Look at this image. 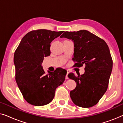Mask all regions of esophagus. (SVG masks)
I'll list each match as a JSON object with an SVG mask.
<instances>
[{"label": "esophagus", "instance_id": "1", "mask_svg": "<svg viewBox=\"0 0 123 123\" xmlns=\"http://www.w3.org/2000/svg\"><path fill=\"white\" fill-rule=\"evenodd\" d=\"M69 73V70H67V75H66V76H65V78H66V79H68V74Z\"/></svg>", "mask_w": 123, "mask_h": 123}]
</instances>
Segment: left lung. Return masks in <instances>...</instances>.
Instances as JSON below:
<instances>
[{
  "label": "left lung",
  "instance_id": "obj_1",
  "mask_svg": "<svg viewBox=\"0 0 123 123\" xmlns=\"http://www.w3.org/2000/svg\"><path fill=\"white\" fill-rule=\"evenodd\" d=\"M72 40L74 44L73 60L74 66L85 65V73H70L69 78L77 86L70 92L75 105L88 108L98 103L106 91L112 69V59L107 43L87 30L66 31L60 36Z\"/></svg>",
  "mask_w": 123,
  "mask_h": 123
}]
</instances>
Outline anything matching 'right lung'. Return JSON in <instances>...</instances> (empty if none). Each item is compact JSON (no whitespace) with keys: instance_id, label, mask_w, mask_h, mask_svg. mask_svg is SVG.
I'll list each match as a JSON object with an SVG mask.
<instances>
[{"instance_id":"1","label":"right lung","mask_w":123,"mask_h":123,"mask_svg":"<svg viewBox=\"0 0 123 123\" xmlns=\"http://www.w3.org/2000/svg\"><path fill=\"white\" fill-rule=\"evenodd\" d=\"M64 31L33 30L22 38L14 55L16 81L23 98L31 105L40 106L53 100L56 88L63 84L67 71L61 68L46 73L43 58L50 55V43Z\"/></svg>"}]
</instances>
